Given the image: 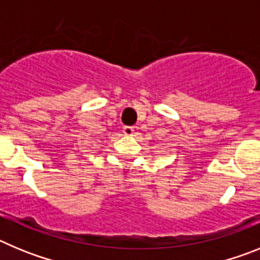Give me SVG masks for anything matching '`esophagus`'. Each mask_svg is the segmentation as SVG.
Masks as SVG:
<instances>
[{
	"label": "esophagus",
	"mask_w": 260,
	"mask_h": 260,
	"mask_svg": "<svg viewBox=\"0 0 260 260\" xmlns=\"http://www.w3.org/2000/svg\"><path fill=\"white\" fill-rule=\"evenodd\" d=\"M122 132L125 135H133L134 134V127L133 126H123Z\"/></svg>",
	"instance_id": "34e87169"
}]
</instances>
